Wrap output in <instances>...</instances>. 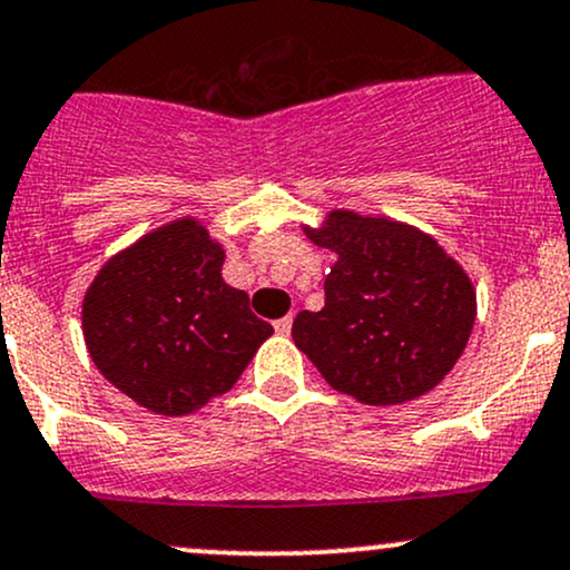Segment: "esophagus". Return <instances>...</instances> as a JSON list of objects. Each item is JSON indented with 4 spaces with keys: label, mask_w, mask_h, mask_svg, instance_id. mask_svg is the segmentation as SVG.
I'll list each match as a JSON object with an SVG mask.
<instances>
[{
    "label": "esophagus",
    "mask_w": 570,
    "mask_h": 570,
    "mask_svg": "<svg viewBox=\"0 0 570 570\" xmlns=\"http://www.w3.org/2000/svg\"><path fill=\"white\" fill-rule=\"evenodd\" d=\"M289 330H292V316H284L275 322V333L278 335H289Z\"/></svg>",
    "instance_id": "34e87169"
}]
</instances>
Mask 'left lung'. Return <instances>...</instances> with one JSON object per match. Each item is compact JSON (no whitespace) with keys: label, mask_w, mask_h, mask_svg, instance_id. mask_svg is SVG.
<instances>
[{"label":"left lung","mask_w":570,"mask_h":570,"mask_svg":"<svg viewBox=\"0 0 570 570\" xmlns=\"http://www.w3.org/2000/svg\"><path fill=\"white\" fill-rule=\"evenodd\" d=\"M316 246L335 254L324 308L299 311L295 346L365 405L422 397L449 376L476 322V289L435 237L386 216L330 210Z\"/></svg>","instance_id":"8db88e82"}]
</instances>
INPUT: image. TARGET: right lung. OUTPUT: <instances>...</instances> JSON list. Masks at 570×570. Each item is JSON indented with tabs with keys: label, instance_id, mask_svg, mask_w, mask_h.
Listing matches in <instances>:
<instances>
[{
	"label": "right lung",
	"instance_id": "1",
	"mask_svg": "<svg viewBox=\"0 0 570 570\" xmlns=\"http://www.w3.org/2000/svg\"><path fill=\"white\" fill-rule=\"evenodd\" d=\"M224 248L184 216L110 256L83 297V337L116 390L186 416L235 386L273 327L222 278Z\"/></svg>",
	"mask_w": 570,
	"mask_h": 570
}]
</instances>
